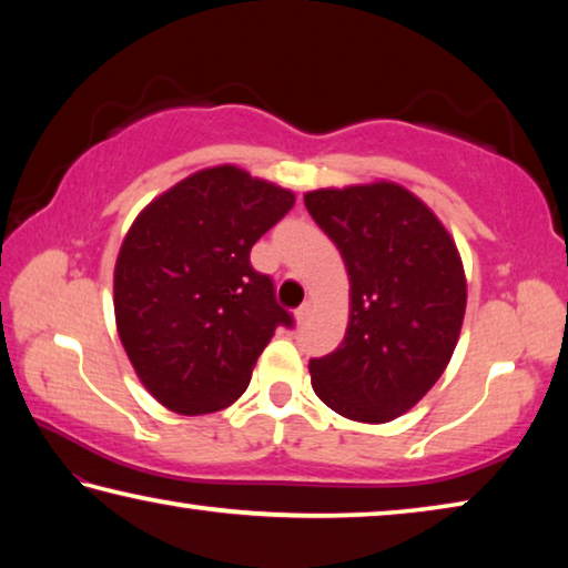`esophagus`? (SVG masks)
Here are the masks:
<instances>
[{"label": "esophagus", "mask_w": 568, "mask_h": 568, "mask_svg": "<svg viewBox=\"0 0 568 568\" xmlns=\"http://www.w3.org/2000/svg\"><path fill=\"white\" fill-rule=\"evenodd\" d=\"M311 313H313V305H311V303H303L301 307H297V311H295L297 325H303L307 318H311Z\"/></svg>", "instance_id": "obj_1"}]
</instances>
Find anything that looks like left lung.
Listing matches in <instances>:
<instances>
[{"label":"left lung","instance_id":"1","mask_svg":"<svg viewBox=\"0 0 568 568\" xmlns=\"http://www.w3.org/2000/svg\"><path fill=\"white\" fill-rule=\"evenodd\" d=\"M305 207L351 277L343 343L313 358V390L361 423L410 410L446 371L466 313L464 263L440 220L396 182L313 190Z\"/></svg>","mask_w":568,"mask_h":568}]
</instances>
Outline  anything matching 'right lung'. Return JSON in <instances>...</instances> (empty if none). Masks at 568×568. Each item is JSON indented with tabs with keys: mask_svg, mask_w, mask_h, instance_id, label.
Returning a JSON list of instances; mask_svg holds the SVG:
<instances>
[{
	"mask_svg": "<svg viewBox=\"0 0 568 568\" xmlns=\"http://www.w3.org/2000/svg\"><path fill=\"white\" fill-rule=\"evenodd\" d=\"M295 195L235 165L200 170L162 192L124 235L114 318L142 386L182 416L243 396L257 355L293 315L250 250Z\"/></svg>",
	"mask_w": 568,
	"mask_h": 568,
	"instance_id": "add662e5",
	"label": "right lung"
}]
</instances>
